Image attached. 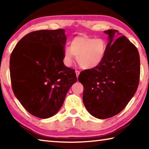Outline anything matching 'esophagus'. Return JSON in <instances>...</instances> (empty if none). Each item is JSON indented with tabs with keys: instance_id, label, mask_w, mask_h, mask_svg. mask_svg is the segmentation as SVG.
I'll return each instance as SVG.
<instances>
[{
	"instance_id": "34e87169",
	"label": "esophagus",
	"mask_w": 149,
	"mask_h": 149,
	"mask_svg": "<svg viewBox=\"0 0 149 149\" xmlns=\"http://www.w3.org/2000/svg\"><path fill=\"white\" fill-rule=\"evenodd\" d=\"M79 73H80V72H79V71H78V70H75V74H76V76H77V77H78V76H79Z\"/></svg>"
}]
</instances>
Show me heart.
Instances as JSON below:
<instances>
[{
    "instance_id": "obj_1",
    "label": "heart",
    "mask_w": 149,
    "mask_h": 149,
    "mask_svg": "<svg viewBox=\"0 0 149 149\" xmlns=\"http://www.w3.org/2000/svg\"><path fill=\"white\" fill-rule=\"evenodd\" d=\"M107 51V42L104 39L80 35L72 40L70 47L65 48L63 60L67 66H70L76 56L77 62L81 68L93 69L104 61Z\"/></svg>"
}]
</instances>
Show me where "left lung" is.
<instances>
[{"label": "left lung", "instance_id": "8db88e82", "mask_svg": "<svg viewBox=\"0 0 149 149\" xmlns=\"http://www.w3.org/2000/svg\"><path fill=\"white\" fill-rule=\"evenodd\" d=\"M108 35L105 58L99 66L80 73L84 85L83 101L88 112L99 119H107L124 109L137 89L140 75L138 50L118 31H104Z\"/></svg>", "mask_w": 149, "mask_h": 149}]
</instances>
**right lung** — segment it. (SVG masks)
<instances>
[{"label":"right lung","mask_w":149,"mask_h":149,"mask_svg":"<svg viewBox=\"0 0 149 149\" xmlns=\"http://www.w3.org/2000/svg\"><path fill=\"white\" fill-rule=\"evenodd\" d=\"M65 30H39L17 42L10 60L15 96L30 114L39 118L53 116L62 107L72 85L75 70L63 62Z\"/></svg>","instance_id":"obj_1"}]
</instances>
